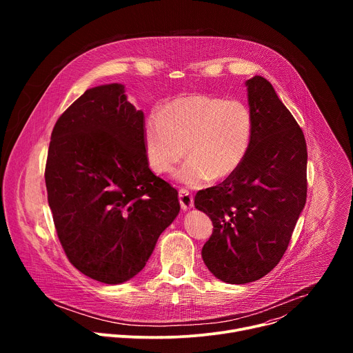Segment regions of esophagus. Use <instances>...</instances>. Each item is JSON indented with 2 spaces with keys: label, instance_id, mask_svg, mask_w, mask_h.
Listing matches in <instances>:
<instances>
[{
  "label": "esophagus",
  "instance_id": "obj_1",
  "mask_svg": "<svg viewBox=\"0 0 353 353\" xmlns=\"http://www.w3.org/2000/svg\"><path fill=\"white\" fill-rule=\"evenodd\" d=\"M179 201H180V205H181L183 211H187V210L194 207V198H192V194L188 190L181 188L179 191Z\"/></svg>",
  "mask_w": 353,
  "mask_h": 353
}]
</instances>
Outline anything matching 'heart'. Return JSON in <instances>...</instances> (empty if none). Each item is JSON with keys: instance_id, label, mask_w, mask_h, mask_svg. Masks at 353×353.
<instances>
[{"instance_id": "obj_1", "label": "heart", "mask_w": 353, "mask_h": 353, "mask_svg": "<svg viewBox=\"0 0 353 353\" xmlns=\"http://www.w3.org/2000/svg\"><path fill=\"white\" fill-rule=\"evenodd\" d=\"M253 116L240 100L192 93L176 97L149 116L143 146L149 168L176 172L177 181L196 188L232 176L243 163L253 138Z\"/></svg>"}]
</instances>
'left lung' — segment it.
<instances>
[{
  "mask_svg": "<svg viewBox=\"0 0 353 353\" xmlns=\"http://www.w3.org/2000/svg\"><path fill=\"white\" fill-rule=\"evenodd\" d=\"M245 86L254 123L248 152L232 176L194 198L214 225L203 260L228 283L257 281L276 267L307 196L303 131L265 78Z\"/></svg>",
  "mask_w": 353,
  "mask_h": 353,
  "instance_id": "left-lung-1",
  "label": "left lung"
}]
</instances>
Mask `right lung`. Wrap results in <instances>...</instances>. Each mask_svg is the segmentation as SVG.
<instances>
[{
	"label": "right lung",
	"instance_id": "add662e5",
	"mask_svg": "<svg viewBox=\"0 0 353 353\" xmlns=\"http://www.w3.org/2000/svg\"><path fill=\"white\" fill-rule=\"evenodd\" d=\"M145 117L124 85L88 89L60 116L46 188L59 240L83 275L109 285L135 276L180 211L177 191L149 169Z\"/></svg>",
	"mask_w": 353,
	"mask_h": 353
}]
</instances>
